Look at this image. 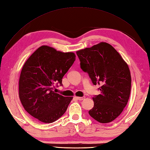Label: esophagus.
<instances>
[{
  "label": "esophagus",
  "mask_w": 150,
  "mask_h": 150,
  "mask_svg": "<svg viewBox=\"0 0 150 150\" xmlns=\"http://www.w3.org/2000/svg\"><path fill=\"white\" fill-rule=\"evenodd\" d=\"M76 98H77V99H78L79 100H82L84 99V97H76Z\"/></svg>",
  "instance_id": "34e87169"
}]
</instances>
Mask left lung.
<instances>
[{
    "mask_svg": "<svg viewBox=\"0 0 150 150\" xmlns=\"http://www.w3.org/2000/svg\"><path fill=\"white\" fill-rule=\"evenodd\" d=\"M82 71L93 85H100V93L93 97L90 115L100 123L113 121L122 112L131 91L132 79L128 64L110 44L100 42L77 51Z\"/></svg>",
    "mask_w": 150,
    "mask_h": 150,
    "instance_id": "left-lung-1",
    "label": "left lung"
}]
</instances>
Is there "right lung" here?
<instances>
[{"instance_id": "add662e5", "label": "right lung", "mask_w": 150, "mask_h": 150, "mask_svg": "<svg viewBox=\"0 0 150 150\" xmlns=\"http://www.w3.org/2000/svg\"><path fill=\"white\" fill-rule=\"evenodd\" d=\"M75 60L74 53H63L47 46L39 47L22 67L19 79V98L31 116L44 123L61 117L72 97L55 93V85L62 86V79Z\"/></svg>"}]
</instances>
